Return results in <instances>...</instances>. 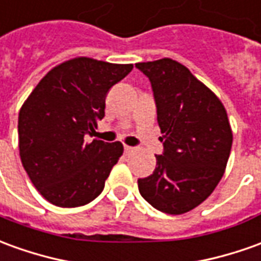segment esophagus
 Listing matches in <instances>:
<instances>
[{
    "label": "esophagus",
    "instance_id": "obj_1",
    "mask_svg": "<svg viewBox=\"0 0 261 261\" xmlns=\"http://www.w3.org/2000/svg\"><path fill=\"white\" fill-rule=\"evenodd\" d=\"M133 151H134V148H133V147H130V145H124L125 154H130V152H133Z\"/></svg>",
    "mask_w": 261,
    "mask_h": 261
}]
</instances>
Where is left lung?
Returning <instances> with one entry per match:
<instances>
[{"mask_svg":"<svg viewBox=\"0 0 261 261\" xmlns=\"http://www.w3.org/2000/svg\"><path fill=\"white\" fill-rule=\"evenodd\" d=\"M151 82L164 152L152 175L138 179L151 206L182 215L200 205L225 174L233 134L225 106L179 62L136 63Z\"/></svg>","mask_w":261,"mask_h":261,"instance_id":"1","label":"left lung"}]
</instances>
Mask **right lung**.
<instances>
[{"label":"right lung","mask_w":261,"mask_h":261,"mask_svg":"<svg viewBox=\"0 0 261 261\" xmlns=\"http://www.w3.org/2000/svg\"><path fill=\"white\" fill-rule=\"evenodd\" d=\"M133 70L92 58L55 66L25 100L18 117L19 155L29 179L45 199L61 207L97 198L123 144L85 137L105 117L106 94Z\"/></svg>","instance_id":"obj_1"}]
</instances>
